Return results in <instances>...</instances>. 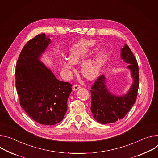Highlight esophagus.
<instances>
[{
  "mask_svg": "<svg viewBox=\"0 0 158 158\" xmlns=\"http://www.w3.org/2000/svg\"><path fill=\"white\" fill-rule=\"evenodd\" d=\"M81 87V86L80 85H78V84H75V85H74L73 86V87H72V89H73V91H76V90H77L78 89H79Z\"/></svg>",
  "mask_w": 158,
  "mask_h": 158,
  "instance_id": "1",
  "label": "esophagus"
}]
</instances>
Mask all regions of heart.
<instances>
[{
  "instance_id": "1",
  "label": "heart",
  "mask_w": 158,
  "mask_h": 158,
  "mask_svg": "<svg viewBox=\"0 0 158 158\" xmlns=\"http://www.w3.org/2000/svg\"><path fill=\"white\" fill-rule=\"evenodd\" d=\"M96 45L94 41L80 40L70 49L69 60H64L62 66L66 70L72 69L73 63L76 64L82 61L90 52L92 51ZM106 53L100 51L92 57L85 60L81 64V72L87 79H95L99 74L105 62Z\"/></svg>"
}]
</instances>
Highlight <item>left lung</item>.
Wrapping results in <instances>:
<instances>
[{
    "label": "left lung",
    "mask_w": 158,
    "mask_h": 158,
    "mask_svg": "<svg viewBox=\"0 0 158 158\" xmlns=\"http://www.w3.org/2000/svg\"><path fill=\"white\" fill-rule=\"evenodd\" d=\"M121 57L129 63L127 67L131 69L134 83L129 91L124 96L112 94L107 89L106 78L99 76L92 86L91 111L94 118L101 124L115 122L123 118L135 102L139 85V74L137 61L127 44L121 49Z\"/></svg>",
    "instance_id": "1"
}]
</instances>
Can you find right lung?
Here are the masks:
<instances>
[{"instance_id":"obj_1","label":"right lung","mask_w":158,"mask_h":158,"mask_svg":"<svg viewBox=\"0 0 158 158\" xmlns=\"http://www.w3.org/2000/svg\"><path fill=\"white\" fill-rule=\"evenodd\" d=\"M49 43L44 33L29 40L17 60L15 78L21 107L38 123L51 126L63 120L72 85L58 80L40 61Z\"/></svg>"}]
</instances>
